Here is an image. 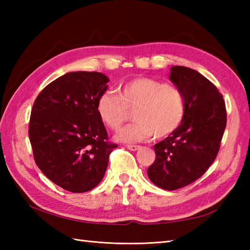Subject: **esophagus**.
<instances>
[{"label": "esophagus", "mask_w": 250, "mask_h": 250, "mask_svg": "<svg viewBox=\"0 0 250 250\" xmlns=\"http://www.w3.org/2000/svg\"><path fill=\"white\" fill-rule=\"evenodd\" d=\"M126 148H128V149H130V150H132V151H136V150H139L141 147L137 146V145H126Z\"/></svg>", "instance_id": "34e87169"}]
</instances>
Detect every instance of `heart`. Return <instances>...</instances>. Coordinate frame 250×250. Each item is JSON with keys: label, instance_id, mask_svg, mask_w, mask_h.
I'll return each mask as SVG.
<instances>
[{"label": "heart", "instance_id": "b5f03b06", "mask_svg": "<svg viewBox=\"0 0 250 250\" xmlns=\"http://www.w3.org/2000/svg\"><path fill=\"white\" fill-rule=\"evenodd\" d=\"M133 108L135 121L117 132V141L137 143L150 139L153 133L159 139L172 134L184 120L186 99L182 90L173 83L136 77L121 83L118 94L106 90L97 102L101 121L111 130H118Z\"/></svg>", "mask_w": 250, "mask_h": 250}]
</instances>
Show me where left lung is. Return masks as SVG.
I'll return each instance as SVG.
<instances>
[{"label": "left lung", "instance_id": "8db88e82", "mask_svg": "<svg viewBox=\"0 0 250 250\" xmlns=\"http://www.w3.org/2000/svg\"><path fill=\"white\" fill-rule=\"evenodd\" d=\"M169 79L185 95L186 114L179 128L153 146L156 160L147 175L159 188L176 190L195 182L214 162L227 110L218 89L199 72L172 66Z\"/></svg>", "mask_w": 250, "mask_h": 250}]
</instances>
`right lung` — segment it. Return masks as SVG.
<instances>
[{
  "mask_svg": "<svg viewBox=\"0 0 250 250\" xmlns=\"http://www.w3.org/2000/svg\"><path fill=\"white\" fill-rule=\"evenodd\" d=\"M109 79L99 72L66 73L37 95L29 137L35 163L52 183L71 192L98 186L117 147L97 113Z\"/></svg>",
  "mask_w": 250,
  "mask_h": 250,
  "instance_id": "obj_1",
  "label": "right lung"
}]
</instances>
